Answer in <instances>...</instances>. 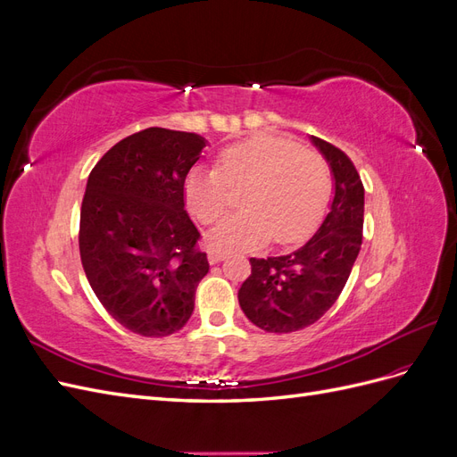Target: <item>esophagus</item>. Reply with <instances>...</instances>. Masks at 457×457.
Masks as SVG:
<instances>
[{
  "label": "esophagus",
  "instance_id": "esophagus-1",
  "mask_svg": "<svg viewBox=\"0 0 457 457\" xmlns=\"http://www.w3.org/2000/svg\"><path fill=\"white\" fill-rule=\"evenodd\" d=\"M223 259H225L223 252H219V250H210V252H207V261H210L212 265H215V262L223 261Z\"/></svg>",
  "mask_w": 457,
  "mask_h": 457
}]
</instances>
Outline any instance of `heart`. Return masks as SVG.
I'll list each match as a JSON object with an SVG mask.
<instances>
[{"label": "heart", "mask_w": 457, "mask_h": 457, "mask_svg": "<svg viewBox=\"0 0 457 457\" xmlns=\"http://www.w3.org/2000/svg\"><path fill=\"white\" fill-rule=\"evenodd\" d=\"M244 212L212 230L215 250H252L261 244H299L316 230L334 192L329 163L299 143L253 135L220 150L215 168H195L183 187L188 212L205 225L232 207V190H243Z\"/></svg>", "instance_id": "obj_1"}]
</instances>
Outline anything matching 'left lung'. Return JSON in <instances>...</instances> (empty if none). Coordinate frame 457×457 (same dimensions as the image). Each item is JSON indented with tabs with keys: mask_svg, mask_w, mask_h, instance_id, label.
Segmentation results:
<instances>
[{
	"mask_svg": "<svg viewBox=\"0 0 457 457\" xmlns=\"http://www.w3.org/2000/svg\"><path fill=\"white\" fill-rule=\"evenodd\" d=\"M334 175V200L314 237L294 253L252 257V274L238 292L244 314L270 334H289L314 324L337 301L362 245L364 187L343 150L318 137Z\"/></svg>",
	"mask_w": 457,
	"mask_h": 457,
	"instance_id": "left-lung-1",
	"label": "left lung"
}]
</instances>
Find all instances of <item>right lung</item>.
<instances>
[{"instance_id": "1", "label": "right lung", "mask_w": 457, "mask_h": 457, "mask_svg": "<svg viewBox=\"0 0 457 457\" xmlns=\"http://www.w3.org/2000/svg\"><path fill=\"white\" fill-rule=\"evenodd\" d=\"M204 146L196 133L148 128L110 148L87 179L81 265L108 314L143 337L181 329L210 270L183 195Z\"/></svg>"}]
</instances>
